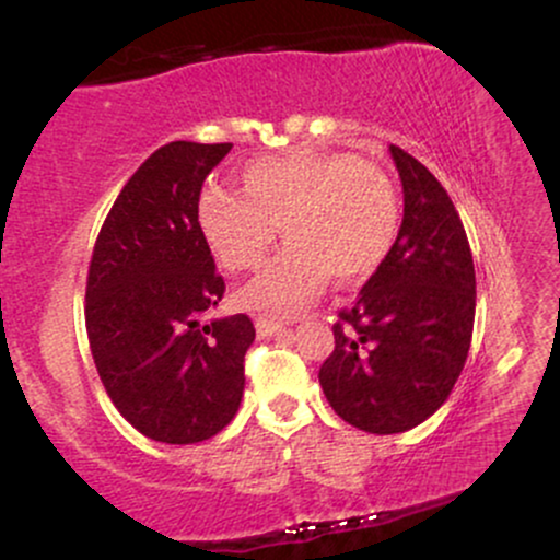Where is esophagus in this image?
<instances>
[{
  "instance_id": "1",
  "label": "esophagus",
  "mask_w": 560,
  "mask_h": 560,
  "mask_svg": "<svg viewBox=\"0 0 560 560\" xmlns=\"http://www.w3.org/2000/svg\"><path fill=\"white\" fill-rule=\"evenodd\" d=\"M284 329V324L276 318H255V331H258V337H273L276 331Z\"/></svg>"
}]
</instances>
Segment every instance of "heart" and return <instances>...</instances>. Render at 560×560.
<instances>
[{
    "instance_id": "heart-1",
    "label": "heart",
    "mask_w": 560,
    "mask_h": 560,
    "mask_svg": "<svg viewBox=\"0 0 560 560\" xmlns=\"http://www.w3.org/2000/svg\"><path fill=\"white\" fill-rule=\"evenodd\" d=\"M197 223L218 262L236 273L260 266L281 223L287 247L236 292V305L294 316L334 271L358 281L382 266L400 229V202L387 173L361 158L298 152L244 165L242 191L205 186Z\"/></svg>"
}]
</instances>
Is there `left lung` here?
<instances>
[{
  "label": "left lung",
  "instance_id": "left-lung-1",
  "mask_svg": "<svg viewBox=\"0 0 560 560\" xmlns=\"http://www.w3.org/2000/svg\"><path fill=\"white\" fill-rule=\"evenodd\" d=\"M402 223L389 255L334 324L318 382L334 413L371 434H400L440 410L468 358L477 276L445 186L400 147Z\"/></svg>",
  "mask_w": 560,
  "mask_h": 560
}]
</instances>
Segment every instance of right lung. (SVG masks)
<instances>
[{
    "instance_id": "add662e5",
    "label": "right lung",
    "mask_w": 560,
    "mask_h": 560,
    "mask_svg": "<svg viewBox=\"0 0 560 560\" xmlns=\"http://www.w3.org/2000/svg\"><path fill=\"white\" fill-rule=\"evenodd\" d=\"M231 144L171 141L128 178L96 236L86 334L120 416L168 445L229 427L244 392L255 326L244 313L205 320L226 284L197 223L208 173Z\"/></svg>"
}]
</instances>
